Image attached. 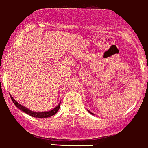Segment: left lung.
<instances>
[{"label":"left lung","instance_id":"left-lung-1","mask_svg":"<svg viewBox=\"0 0 148 148\" xmlns=\"http://www.w3.org/2000/svg\"><path fill=\"white\" fill-rule=\"evenodd\" d=\"M88 112H89V113H90V114H93V113H91V112H90V111H88Z\"/></svg>","mask_w":148,"mask_h":148}]
</instances>
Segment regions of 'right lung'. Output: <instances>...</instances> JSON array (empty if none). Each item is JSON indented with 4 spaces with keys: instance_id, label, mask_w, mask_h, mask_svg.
Returning <instances> with one entry per match:
<instances>
[{
    "instance_id": "add662e5",
    "label": "right lung",
    "mask_w": 148,
    "mask_h": 148,
    "mask_svg": "<svg viewBox=\"0 0 148 148\" xmlns=\"http://www.w3.org/2000/svg\"><path fill=\"white\" fill-rule=\"evenodd\" d=\"M10 98H11L12 100L13 101L14 103V105L16 106L19 109H21V110L23 111V112H25V114H28V115L32 116V117H35V118H48V117H50V116L55 115L56 113L58 112V110L60 109V103L56 107H55V109H53V110L51 111H49V112H32V111L31 110H29L28 109H27L26 107H23V106L21 105L20 104H18V102H17L16 100L14 99L11 96V95H10Z\"/></svg>"
}]
</instances>
